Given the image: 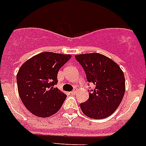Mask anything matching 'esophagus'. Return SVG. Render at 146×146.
<instances>
[{
  "label": "esophagus",
  "mask_w": 146,
  "mask_h": 146,
  "mask_svg": "<svg viewBox=\"0 0 146 146\" xmlns=\"http://www.w3.org/2000/svg\"><path fill=\"white\" fill-rule=\"evenodd\" d=\"M75 93H76V90H73L72 92H70V94H72V95H74Z\"/></svg>",
  "instance_id": "1"
}]
</instances>
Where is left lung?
Wrapping results in <instances>:
<instances>
[{
  "instance_id": "8db88e82",
  "label": "left lung",
  "mask_w": 146,
  "mask_h": 146,
  "mask_svg": "<svg viewBox=\"0 0 146 146\" xmlns=\"http://www.w3.org/2000/svg\"><path fill=\"white\" fill-rule=\"evenodd\" d=\"M83 67L88 82L95 85L87 102L80 108L85 115L104 119L111 115L122 102L125 93L123 72L117 63L99 53L76 55Z\"/></svg>"
}]
</instances>
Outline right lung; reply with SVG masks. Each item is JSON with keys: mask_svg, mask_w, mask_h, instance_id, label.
<instances>
[{"mask_svg": "<svg viewBox=\"0 0 146 146\" xmlns=\"http://www.w3.org/2000/svg\"><path fill=\"white\" fill-rule=\"evenodd\" d=\"M70 54L42 52L26 60L17 75L19 96L29 112L48 117L59 111L66 94L55 88L57 73Z\"/></svg>", "mask_w": 146, "mask_h": 146, "instance_id": "obj_1", "label": "right lung"}]
</instances>
